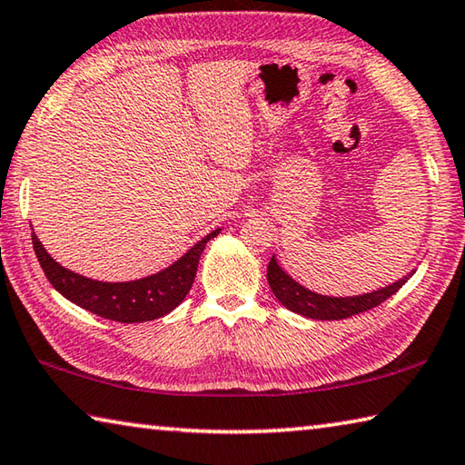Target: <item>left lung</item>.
<instances>
[{
  "label": "left lung",
  "mask_w": 465,
  "mask_h": 465,
  "mask_svg": "<svg viewBox=\"0 0 465 465\" xmlns=\"http://www.w3.org/2000/svg\"><path fill=\"white\" fill-rule=\"evenodd\" d=\"M414 271L404 274L402 279L391 282L388 287H381L371 293L363 295H352V297H332V295H322L316 291L305 289L293 281L289 274L281 269L277 258H271L269 269H266V279L272 289L274 297L285 305L287 310L299 313V316L312 318V320H344L351 316H357L361 312H367L375 308V305L383 303L385 299L391 297L396 291L411 279Z\"/></svg>",
  "instance_id": "8db88e82"
}]
</instances>
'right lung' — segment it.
<instances>
[{
	"instance_id": "1",
	"label": "right lung",
	"mask_w": 465,
	"mask_h": 465,
	"mask_svg": "<svg viewBox=\"0 0 465 465\" xmlns=\"http://www.w3.org/2000/svg\"><path fill=\"white\" fill-rule=\"evenodd\" d=\"M219 232L222 230H213L209 235H204L168 269L124 282L94 281L65 269L57 261H53V256L43 248L35 232L33 246L46 279L63 297L100 318L135 324V322H149L166 316L184 302L194 282L203 250L211 238L219 235Z\"/></svg>"
}]
</instances>
